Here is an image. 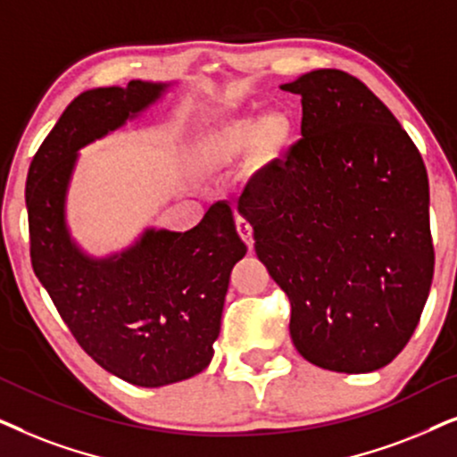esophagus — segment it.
Segmentation results:
<instances>
[{
	"label": "esophagus",
	"mask_w": 457,
	"mask_h": 457,
	"mask_svg": "<svg viewBox=\"0 0 457 457\" xmlns=\"http://www.w3.org/2000/svg\"><path fill=\"white\" fill-rule=\"evenodd\" d=\"M236 229H238L240 238L246 242V246L251 248V251H253V245H254V238H253V225L248 223L245 217H238V219H236Z\"/></svg>",
	"instance_id": "34e87169"
}]
</instances>
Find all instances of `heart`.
<instances>
[{
	"instance_id": "obj_1",
	"label": "heart",
	"mask_w": 457,
	"mask_h": 457,
	"mask_svg": "<svg viewBox=\"0 0 457 457\" xmlns=\"http://www.w3.org/2000/svg\"><path fill=\"white\" fill-rule=\"evenodd\" d=\"M295 136V125L286 112L270 111L259 117H236L206 133L198 144V161L209 171L232 165L248 150L257 167H267L284 156Z\"/></svg>"
}]
</instances>
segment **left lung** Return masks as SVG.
Returning <instances> with one entry per match:
<instances>
[{
  "mask_svg": "<svg viewBox=\"0 0 457 457\" xmlns=\"http://www.w3.org/2000/svg\"><path fill=\"white\" fill-rule=\"evenodd\" d=\"M279 87L301 96L303 139L238 211L288 296L296 351L374 372L411 338L433 282L427 167L360 79L320 69Z\"/></svg>",
  "mask_w": 457,
  "mask_h": 457,
  "instance_id": "8db88e82",
  "label": "left lung"
}]
</instances>
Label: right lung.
Segmentation results:
<instances>
[{"label":"right lung","instance_id":"add662e5","mask_svg":"<svg viewBox=\"0 0 457 457\" xmlns=\"http://www.w3.org/2000/svg\"><path fill=\"white\" fill-rule=\"evenodd\" d=\"M175 83L129 81L83 91L41 144L27 178L35 276L83 351L136 386L187 380L212 360L229 273L246 254L225 203L187 232L145 225L102 257L79 245L66 204L79 152L123 129Z\"/></svg>","mask_w":457,"mask_h":457}]
</instances>
